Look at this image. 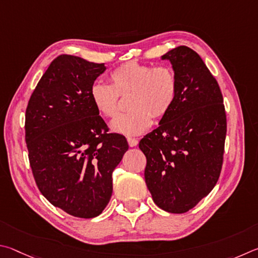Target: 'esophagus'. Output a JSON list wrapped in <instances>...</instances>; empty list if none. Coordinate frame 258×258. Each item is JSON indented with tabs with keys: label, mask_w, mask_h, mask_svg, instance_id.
<instances>
[{
	"label": "esophagus",
	"mask_w": 258,
	"mask_h": 258,
	"mask_svg": "<svg viewBox=\"0 0 258 258\" xmlns=\"http://www.w3.org/2000/svg\"><path fill=\"white\" fill-rule=\"evenodd\" d=\"M126 141H128V144H129L130 147H135V146L138 145V141H137L136 138L128 137V138H126Z\"/></svg>",
	"instance_id": "obj_1"
}]
</instances>
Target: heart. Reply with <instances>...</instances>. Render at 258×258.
I'll return each mask as SVG.
<instances>
[{
  "instance_id": "obj_1",
  "label": "heart",
  "mask_w": 258,
  "mask_h": 258,
  "mask_svg": "<svg viewBox=\"0 0 258 258\" xmlns=\"http://www.w3.org/2000/svg\"><path fill=\"white\" fill-rule=\"evenodd\" d=\"M111 85L95 83L90 87V99L99 115L113 117L119 112V95L126 96L130 110L111 122V130L124 136L145 133L153 115L162 117L168 113L178 93V79L171 67L128 61L110 75Z\"/></svg>"
}]
</instances>
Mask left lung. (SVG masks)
<instances>
[{"instance_id":"left-lung-1","label":"left lung","mask_w":258,"mask_h":258,"mask_svg":"<svg viewBox=\"0 0 258 258\" xmlns=\"http://www.w3.org/2000/svg\"><path fill=\"white\" fill-rule=\"evenodd\" d=\"M161 58L169 60L177 75V97L139 148L147 160L145 181L153 201L163 211L181 214L218 182L227 117L218 81L195 51L178 46Z\"/></svg>"}]
</instances>
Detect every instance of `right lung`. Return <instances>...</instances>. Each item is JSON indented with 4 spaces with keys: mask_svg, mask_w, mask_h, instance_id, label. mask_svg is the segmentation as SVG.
I'll return each mask as SVG.
<instances>
[{
    "mask_svg": "<svg viewBox=\"0 0 258 258\" xmlns=\"http://www.w3.org/2000/svg\"><path fill=\"white\" fill-rule=\"evenodd\" d=\"M106 70L74 55L54 58L26 110V143L35 181L52 205L92 219L112 196V172L128 151L126 139L107 134L90 99V87Z\"/></svg>",
    "mask_w": 258,
    "mask_h": 258,
    "instance_id": "1",
    "label": "right lung"
}]
</instances>
